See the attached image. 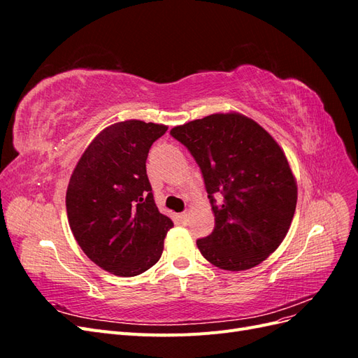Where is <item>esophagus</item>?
Wrapping results in <instances>:
<instances>
[{
  "label": "esophagus",
  "mask_w": 358,
  "mask_h": 358,
  "mask_svg": "<svg viewBox=\"0 0 358 358\" xmlns=\"http://www.w3.org/2000/svg\"><path fill=\"white\" fill-rule=\"evenodd\" d=\"M179 220H180L182 224H187V222H188V213H187V212L180 213V215H179Z\"/></svg>",
  "instance_id": "esophagus-1"
}]
</instances>
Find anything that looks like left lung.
<instances>
[{
	"mask_svg": "<svg viewBox=\"0 0 358 358\" xmlns=\"http://www.w3.org/2000/svg\"><path fill=\"white\" fill-rule=\"evenodd\" d=\"M204 179L215 215L212 234L197 241L213 266L241 272L275 252L296 212L297 185L284 150L241 113H215L171 128ZM222 195L220 203L214 197Z\"/></svg>",
	"mask_w": 358,
	"mask_h": 358,
	"instance_id": "1",
	"label": "left lung"
}]
</instances>
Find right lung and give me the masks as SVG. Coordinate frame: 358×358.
<instances>
[{"mask_svg":"<svg viewBox=\"0 0 358 358\" xmlns=\"http://www.w3.org/2000/svg\"><path fill=\"white\" fill-rule=\"evenodd\" d=\"M166 125L137 119L104 128L86 148L69 182L66 206L76 242L116 276L152 267L173 227L159 213L146 175L149 149Z\"/></svg>","mask_w":358,"mask_h":358,"instance_id":"1","label":"right lung"}]
</instances>
